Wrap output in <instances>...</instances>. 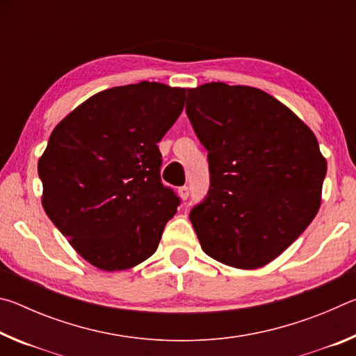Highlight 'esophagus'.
Wrapping results in <instances>:
<instances>
[{
  "instance_id": "1",
  "label": "esophagus",
  "mask_w": 356,
  "mask_h": 356,
  "mask_svg": "<svg viewBox=\"0 0 356 356\" xmlns=\"http://www.w3.org/2000/svg\"><path fill=\"white\" fill-rule=\"evenodd\" d=\"M179 196L182 197L184 201L188 200V196H190V190H188V186H180V188H179Z\"/></svg>"
}]
</instances>
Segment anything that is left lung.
Instances as JSON below:
<instances>
[{"label": "left lung", "instance_id": "left-lung-1", "mask_svg": "<svg viewBox=\"0 0 356 356\" xmlns=\"http://www.w3.org/2000/svg\"><path fill=\"white\" fill-rule=\"evenodd\" d=\"M186 116L209 150L210 188L190 221L207 256L254 270L314 220L327 160L291 108L252 86L188 89Z\"/></svg>", "mask_w": 356, "mask_h": 356}]
</instances>
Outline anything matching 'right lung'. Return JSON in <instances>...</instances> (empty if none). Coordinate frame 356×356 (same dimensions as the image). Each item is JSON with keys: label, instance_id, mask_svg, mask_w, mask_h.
Returning a JSON list of instances; mask_svg holds the SVG:
<instances>
[{"label": "right lung", "instance_id": "add662e5", "mask_svg": "<svg viewBox=\"0 0 356 356\" xmlns=\"http://www.w3.org/2000/svg\"><path fill=\"white\" fill-rule=\"evenodd\" d=\"M185 88L141 81L84 100L53 129L38 171L42 207L78 254L104 272L156 251L179 197L160 179L159 143Z\"/></svg>", "mask_w": 356, "mask_h": 356}]
</instances>
